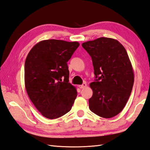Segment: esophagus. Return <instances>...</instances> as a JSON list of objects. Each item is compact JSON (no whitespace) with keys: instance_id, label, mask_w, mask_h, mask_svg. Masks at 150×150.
Instances as JSON below:
<instances>
[{"instance_id":"1","label":"esophagus","mask_w":150,"mask_h":150,"mask_svg":"<svg viewBox=\"0 0 150 150\" xmlns=\"http://www.w3.org/2000/svg\"><path fill=\"white\" fill-rule=\"evenodd\" d=\"M86 86H87V84L85 83H83L82 85H79V88H86Z\"/></svg>"}]
</instances>
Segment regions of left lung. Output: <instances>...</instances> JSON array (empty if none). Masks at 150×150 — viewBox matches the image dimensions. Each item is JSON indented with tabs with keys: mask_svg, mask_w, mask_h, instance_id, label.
Here are the masks:
<instances>
[{
	"mask_svg": "<svg viewBox=\"0 0 150 150\" xmlns=\"http://www.w3.org/2000/svg\"><path fill=\"white\" fill-rule=\"evenodd\" d=\"M92 57L96 79L90 84L92 112L105 118L124 109L131 95L134 72L127 52L118 40L101 37L82 44Z\"/></svg>",
	"mask_w": 150,
	"mask_h": 150,
	"instance_id": "8db88e82",
	"label": "left lung"
}]
</instances>
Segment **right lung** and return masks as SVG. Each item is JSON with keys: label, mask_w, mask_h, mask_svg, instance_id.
<instances>
[{"label": "right lung", "mask_w": 150, "mask_h": 150, "mask_svg": "<svg viewBox=\"0 0 150 150\" xmlns=\"http://www.w3.org/2000/svg\"><path fill=\"white\" fill-rule=\"evenodd\" d=\"M79 46L77 42L43 40L36 43L26 57V92L47 118H58L68 112L77 96L76 88L69 83L67 62Z\"/></svg>", "instance_id": "add662e5"}]
</instances>
